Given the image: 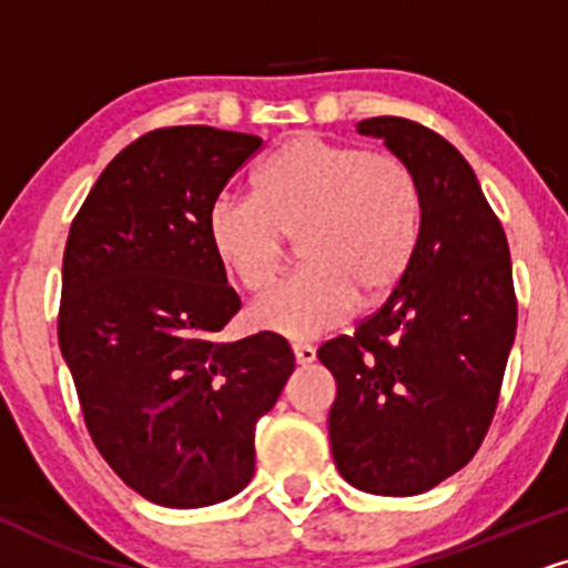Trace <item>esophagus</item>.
I'll return each mask as SVG.
<instances>
[{
	"instance_id": "obj_1",
	"label": "esophagus",
	"mask_w": 568,
	"mask_h": 568,
	"mask_svg": "<svg viewBox=\"0 0 568 568\" xmlns=\"http://www.w3.org/2000/svg\"><path fill=\"white\" fill-rule=\"evenodd\" d=\"M292 349H295V358L300 366H311V363L316 361V347L313 345H295Z\"/></svg>"
}]
</instances>
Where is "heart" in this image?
<instances>
[{
  "label": "heart",
  "instance_id": "heart-1",
  "mask_svg": "<svg viewBox=\"0 0 568 568\" xmlns=\"http://www.w3.org/2000/svg\"><path fill=\"white\" fill-rule=\"evenodd\" d=\"M219 261L247 292H263L295 240L303 271L250 307V324L313 339L355 305L397 290L422 236V189L400 158L300 134L252 173V194L207 210Z\"/></svg>",
  "mask_w": 568,
  "mask_h": 568
}]
</instances>
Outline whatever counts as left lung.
<instances>
[{
  "label": "left lung",
  "mask_w": 568,
  "mask_h": 568,
  "mask_svg": "<svg viewBox=\"0 0 568 568\" xmlns=\"http://www.w3.org/2000/svg\"><path fill=\"white\" fill-rule=\"evenodd\" d=\"M422 189V236L403 282L318 361L337 379L334 464L371 495L408 498L464 468L498 408L516 295L498 215L455 146L405 118H366Z\"/></svg>",
  "instance_id": "1"
}]
</instances>
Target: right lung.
<instances>
[{"label": "right lung", "instance_id": "1", "mask_svg": "<svg viewBox=\"0 0 568 568\" xmlns=\"http://www.w3.org/2000/svg\"><path fill=\"white\" fill-rule=\"evenodd\" d=\"M263 139L210 125L129 144L89 192L62 257L58 337L83 422L142 498L202 508L255 474V426L295 371L290 342L215 334L242 303L207 210Z\"/></svg>", "mask_w": 568, "mask_h": 568}]
</instances>
